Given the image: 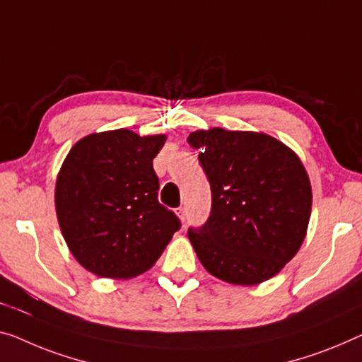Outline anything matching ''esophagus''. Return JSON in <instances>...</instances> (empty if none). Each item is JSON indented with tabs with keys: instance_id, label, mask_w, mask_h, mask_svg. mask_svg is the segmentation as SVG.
Wrapping results in <instances>:
<instances>
[{
	"instance_id": "1",
	"label": "esophagus",
	"mask_w": 362,
	"mask_h": 362,
	"mask_svg": "<svg viewBox=\"0 0 362 362\" xmlns=\"http://www.w3.org/2000/svg\"><path fill=\"white\" fill-rule=\"evenodd\" d=\"M175 213L180 218L182 223H185V221H187V209H185V206H179V208H177Z\"/></svg>"
}]
</instances>
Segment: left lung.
Returning <instances> with one entry per match:
<instances>
[{"label":"left lung","mask_w":362,"mask_h":362,"mask_svg":"<svg viewBox=\"0 0 362 362\" xmlns=\"http://www.w3.org/2000/svg\"><path fill=\"white\" fill-rule=\"evenodd\" d=\"M211 187V213L188 229L213 276L253 286L279 273L300 249L310 219L309 175L294 151L255 132L199 129L188 136Z\"/></svg>","instance_id":"8db88e82"}]
</instances>
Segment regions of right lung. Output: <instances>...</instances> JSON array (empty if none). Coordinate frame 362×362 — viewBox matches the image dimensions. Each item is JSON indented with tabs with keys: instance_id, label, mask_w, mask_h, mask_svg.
I'll return each instance as SVG.
<instances>
[{
	"instance_id": "obj_1",
	"label": "right lung",
	"mask_w": 362,
	"mask_h": 362,
	"mask_svg": "<svg viewBox=\"0 0 362 362\" xmlns=\"http://www.w3.org/2000/svg\"><path fill=\"white\" fill-rule=\"evenodd\" d=\"M164 134L93 133L74 144L55 187L58 224L74 258L102 278L138 276L158 262L180 221L159 203L153 159Z\"/></svg>"
}]
</instances>
